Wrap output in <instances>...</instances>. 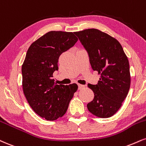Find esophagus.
Instances as JSON below:
<instances>
[{"label":"esophagus","mask_w":146,"mask_h":146,"mask_svg":"<svg viewBox=\"0 0 146 146\" xmlns=\"http://www.w3.org/2000/svg\"><path fill=\"white\" fill-rule=\"evenodd\" d=\"M85 88V86L84 85H82V84H78V88L79 90H82Z\"/></svg>","instance_id":"34e87169"}]
</instances>
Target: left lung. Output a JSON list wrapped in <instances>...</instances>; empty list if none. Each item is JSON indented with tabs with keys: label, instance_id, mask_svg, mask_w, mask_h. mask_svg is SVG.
<instances>
[{
	"label": "left lung",
	"instance_id": "obj_1",
	"mask_svg": "<svg viewBox=\"0 0 146 146\" xmlns=\"http://www.w3.org/2000/svg\"><path fill=\"white\" fill-rule=\"evenodd\" d=\"M86 50L94 71L101 75L96 85L89 84L94 94L87 105L93 115L107 118L122 106L131 86L129 60L117 39L98 29L75 32Z\"/></svg>",
	"mask_w": 146,
	"mask_h": 146
}]
</instances>
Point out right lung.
<instances>
[{"label": "right lung", "instance_id": "1", "mask_svg": "<svg viewBox=\"0 0 146 146\" xmlns=\"http://www.w3.org/2000/svg\"><path fill=\"white\" fill-rule=\"evenodd\" d=\"M78 40L74 33L50 31L27 51L22 66L23 92L33 111L47 120L63 116L78 90L76 84L58 85L52 78L60 56Z\"/></svg>", "mask_w": 146, "mask_h": 146}]
</instances>
